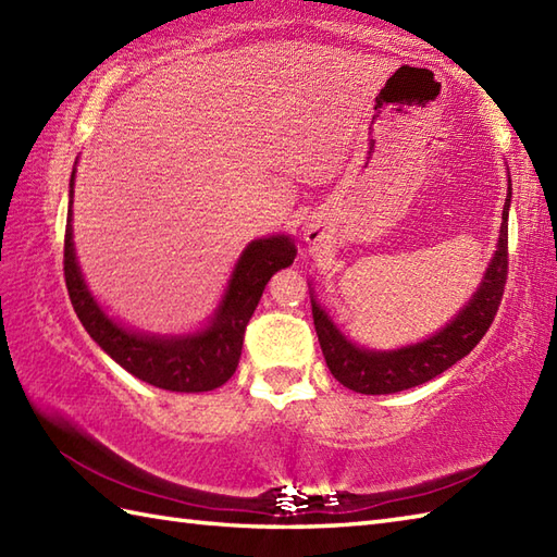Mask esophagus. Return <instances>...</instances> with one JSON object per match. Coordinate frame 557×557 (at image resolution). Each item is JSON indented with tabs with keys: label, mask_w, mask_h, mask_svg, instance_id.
<instances>
[{
	"label": "esophagus",
	"mask_w": 557,
	"mask_h": 557,
	"mask_svg": "<svg viewBox=\"0 0 557 557\" xmlns=\"http://www.w3.org/2000/svg\"><path fill=\"white\" fill-rule=\"evenodd\" d=\"M309 239H315V234H311V232H309Z\"/></svg>",
	"instance_id": "34e87169"
}]
</instances>
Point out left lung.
<instances>
[{"label": "left lung", "instance_id": "8db88e82", "mask_svg": "<svg viewBox=\"0 0 557 557\" xmlns=\"http://www.w3.org/2000/svg\"><path fill=\"white\" fill-rule=\"evenodd\" d=\"M510 200L512 184L507 186L498 251H495L476 294L441 333L419 342V345L395 351H371L357 347L339 333L321 309V304L311 297L318 342H321L330 373L342 385L361 395L401 393V389L429 383L431 377L447 371L449 366L465 359L479 345L481 337L488 333L495 313H498L507 282V212H510Z\"/></svg>", "mask_w": 557, "mask_h": 557}]
</instances>
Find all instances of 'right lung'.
<instances>
[{
  "label": "right lung",
  "mask_w": 557,
  "mask_h": 557,
  "mask_svg": "<svg viewBox=\"0 0 557 557\" xmlns=\"http://www.w3.org/2000/svg\"><path fill=\"white\" fill-rule=\"evenodd\" d=\"M74 174L71 172L69 212L64 234V280L69 299L78 321L88 335L110 354V357L138 381H146L172 393H208L224 385L239 366L244 333L256 306L263 297L268 280L277 270L294 263L297 248L289 236H270L246 246L239 263L234 265L227 292L206 330L184 337L140 335L114 323L104 315L100 304L92 299L74 251V230H71V206H74Z\"/></svg>",
  "instance_id": "add662e5"
}]
</instances>
